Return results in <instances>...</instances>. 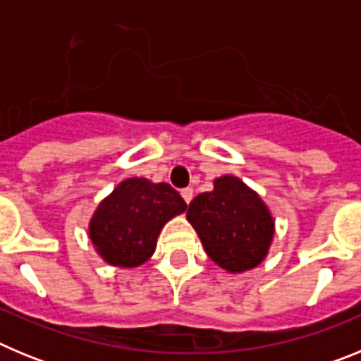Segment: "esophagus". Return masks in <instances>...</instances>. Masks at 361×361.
Segmentation results:
<instances>
[{
    "instance_id": "1",
    "label": "esophagus",
    "mask_w": 361,
    "mask_h": 361,
    "mask_svg": "<svg viewBox=\"0 0 361 361\" xmlns=\"http://www.w3.org/2000/svg\"><path fill=\"white\" fill-rule=\"evenodd\" d=\"M180 195H183L184 202L190 204L191 199H193V188H184V190H180Z\"/></svg>"
}]
</instances>
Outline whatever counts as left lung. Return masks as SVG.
<instances>
[{"label":"left lung","instance_id":"left-lung-1","mask_svg":"<svg viewBox=\"0 0 361 361\" xmlns=\"http://www.w3.org/2000/svg\"><path fill=\"white\" fill-rule=\"evenodd\" d=\"M213 262L231 273L257 267L269 250L275 222L262 199L231 175L191 200L186 213Z\"/></svg>","mask_w":361,"mask_h":361}]
</instances>
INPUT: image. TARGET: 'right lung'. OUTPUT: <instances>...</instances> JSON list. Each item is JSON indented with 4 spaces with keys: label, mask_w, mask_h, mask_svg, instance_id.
I'll list each match as a JSON object with an SVG mask.
<instances>
[{
    "label": "right lung",
    "mask_w": 361,
    "mask_h": 361,
    "mask_svg": "<svg viewBox=\"0 0 361 361\" xmlns=\"http://www.w3.org/2000/svg\"><path fill=\"white\" fill-rule=\"evenodd\" d=\"M186 208L170 184L126 178L95 209L90 240L111 266H141L155 251L162 226Z\"/></svg>",
    "instance_id": "obj_1"
}]
</instances>
